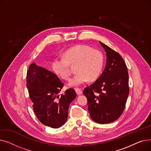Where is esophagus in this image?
Wrapping results in <instances>:
<instances>
[{"label":"esophagus","mask_w":151,"mask_h":151,"mask_svg":"<svg viewBox=\"0 0 151 151\" xmlns=\"http://www.w3.org/2000/svg\"><path fill=\"white\" fill-rule=\"evenodd\" d=\"M75 91H76V92L78 95H81V94L83 93V91L80 88H76Z\"/></svg>","instance_id":"1"}]
</instances>
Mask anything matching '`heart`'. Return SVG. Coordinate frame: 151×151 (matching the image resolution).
Here are the masks:
<instances>
[{"mask_svg":"<svg viewBox=\"0 0 151 151\" xmlns=\"http://www.w3.org/2000/svg\"><path fill=\"white\" fill-rule=\"evenodd\" d=\"M63 56L55 57L52 67L55 73L67 80L71 73L70 65H75L76 73L69 81L71 86H80L89 80H96L101 73L104 57L99 50L86 45H76L66 50Z\"/></svg>","mask_w":151,"mask_h":151,"instance_id":"1","label":"heart"}]
</instances>
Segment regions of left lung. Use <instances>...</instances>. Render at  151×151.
Returning <instances> with one entry per match:
<instances>
[{
	"mask_svg": "<svg viewBox=\"0 0 151 151\" xmlns=\"http://www.w3.org/2000/svg\"><path fill=\"white\" fill-rule=\"evenodd\" d=\"M100 43L106 51V66L96 81L84 88L83 93L92 119L104 124L117 120L124 111L129 93V73L121 55Z\"/></svg>",
	"mask_w": 151,
	"mask_h": 151,
	"instance_id": "8db88e82",
	"label": "left lung"
}]
</instances>
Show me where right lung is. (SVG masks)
I'll return each instance as SVG.
<instances>
[{
  "label": "right lung",
  "mask_w": 151,
  "mask_h": 151,
  "mask_svg": "<svg viewBox=\"0 0 151 151\" xmlns=\"http://www.w3.org/2000/svg\"><path fill=\"white\" fill-rule=\"evenodd\" d=\"M26 82L34 113L40 122L53 129L64 124L69 105L76 96L74 89L69 88L59 96L63 83L56 75L35 63L29 66Z\"/></svg>",
  "instance_id": "right-lung-1"
}]
</instances>
